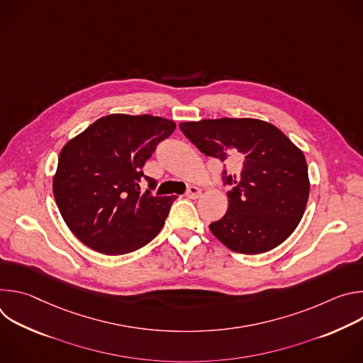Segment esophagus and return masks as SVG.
I'll return each instance as SVG.
<instances>
[{"mask_svg":"<svg viewBox=\"0 0 363 363\" xmlns=\"http://www.w3.org/2000/svg\"><path fill=\"white\" fill-rule=\"evenodd\" d=\"M199 195H201V189H199L198 186L191 185V186L186 189V196L191 198V199H196Z\"/></svg>","mask_w":363,"mask_h":363,"instance_id":"esophagus-1","label":"esophagus"}]
</instances>
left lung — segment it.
<instances>
[{
    "label": "left lung",
    "instance_id": "1",
    "mask_svg": "<svg viewBox=\"0 0 363 363\" xmlns=\"http://www.w3.org/2000/svg\"><path fill=\"white\" fill-rule=\"evenodd\" d=\"M206 157L224 162L231 185L225 216L211 233L241 254L270 251L298 225L310 192L303 152L274 125L258 119H203L179 123Z\"/></svg>",
    "mask_w": 363,
    "mask_h": 363
}]
</instances>
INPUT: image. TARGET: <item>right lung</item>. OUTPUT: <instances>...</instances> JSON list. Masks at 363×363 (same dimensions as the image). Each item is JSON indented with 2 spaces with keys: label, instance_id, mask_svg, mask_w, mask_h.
Masks as SVG:
<instances>
[{
  "label": "right lung",
  "instance_id": "right-lung-1",
  "mask_svg": "<svg viewBox=\"0 0 363 363\" xmlns=\"http://www.w3.org/2000/svg\"><path fill=\"white\" fill-rule=\"evenodd\" d=\"M174 121L115 113L97 119L59 155L53 192L70 231L108 255L132 252L158 235L172 196L140 192L143 165L175 130ZM150 189L155 179L145 177Z\"/></svg>",
  "mask_w": 363,
  "mask_h": 363
}]
</instances>
